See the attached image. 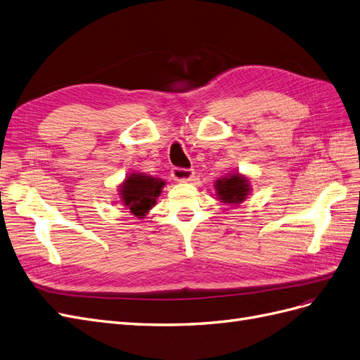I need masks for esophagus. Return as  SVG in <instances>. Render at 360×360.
I'll list each match as a JSON object with an SVG mask.
<instances>
[{"instance_id":"obj_1","label":"esophagus","mask_w":360,"mask_h":360,"mask_svg":"<svg viewBox=\"0 0 360 360\" xmlns=\"http://www.w3.org/2000/svg\"><path fill=\"white\" fill-rule=\"evenodd\" d=\"M172 176L174 181H179V182H188L193 178H195V172L191 169H179V167H174L172 170Z\"/></svg>"}]
</instances>
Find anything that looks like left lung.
I'll list each match as a JSON object with an SVG mask.
<instances>
[{
  "label": "left lung",
  "mask_w": 360,
  "mask_h": 360,
  "mask_svg": "<svg viewBox=\"0 0 360 360\" xmlns=\"http://www.w3.org/2000/svg\"><path fill=\"white\" fill-rule=\"evenodd\" d=\"M214 188L217 199L229 205L242 204L251 193L250 179L238 172L228 173L226 176L217 179L214 182Z\"/></svg>",
  "instance_id": "8db88e82"
}]
</instances>
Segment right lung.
<instances>
[{
  "mask_svg": "<svg viewBox=\"0 0 360 360\" xmlns=\"http://www.w3.org/2000/svg\"><path fill=\"white\" fill-rule=\"evenodd\" d=\"M165 182L146 173H131L120 184L118 196L122 205L135 217H144L156 205Z\"/></svg>",
  "mask_w": 360,
  "mask_h": 360,
  "instance_id": "add662e5",
  "label": "right lung"
}]
</instances>
